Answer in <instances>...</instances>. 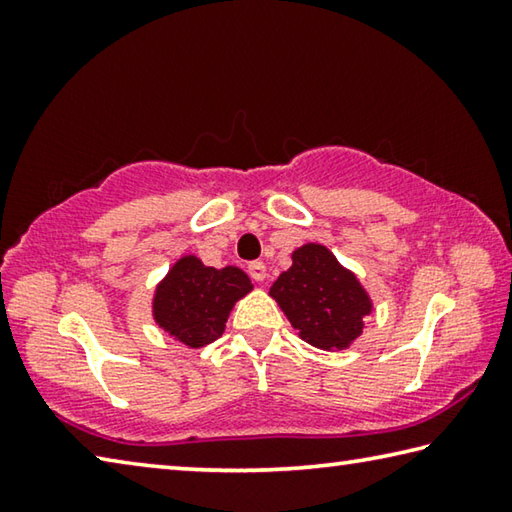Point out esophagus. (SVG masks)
Listing matches in <instances>:
<instances>
[{"mask_svg":"<svg viewBox=\"0 0 512 512\" xmlns=\"http://www.w3.org/2000/svg\"><path fill=\"white\" fill-rule=\"evenodd\" d=\"M248 273H250V277H253V280L262 282L264 277H266V266H264V262H250V264H248Z\"/></svg>","mask_w":512,"mask_h":512,"instance_id":"esophagus-1","label":"esophagus"}]
</instances>
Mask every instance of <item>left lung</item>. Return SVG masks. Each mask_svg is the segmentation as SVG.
Masks as SVG:
<instances>
[{
	"label": "left lung",
	"instance_id": "1",
	"mask_svg": "<svg viewBox=\"0 0 512 512\" xmlns=\"http://www.w3.org/2000/svg\"><path fill=\"white\" fill-rule=\"evenodd\" d=\"M293 266L271 287L300 339L320 350H341L357 339L372 311L368 293L325 246L307 244L291 255Z\"/></svg>",
	"mask_w": 512,
	"mask_h": 512
}]
</instances>
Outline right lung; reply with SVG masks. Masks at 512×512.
Returning a JSON list of instances; mask_svg holds the SVG:
<instances>
[{
    "mask_svg": "<svg viewBox=\"0 0 512 512\" xmlns=\"http://www.w3.org/2000/svg\"><path fill=\"white\" fill-rule=\"evenodd\" d=\"M250 289L253 284L241 268H212L187 255L155 289V323L189 348H203L223 334L232 305Z\"/></svg>",
    "mask_w": 512,
    "mask_h": 512,
    "instance_id": "obj_1",
    "label": "right lung"
}]
</instances>
